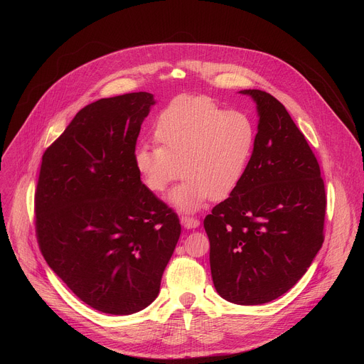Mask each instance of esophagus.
<instances>
[{"label": "esophagus", "mask_w": 364, "mask_h": 364, "mask_svg": "<svg viewBox=\"0 0 364 364\" xmlns=\"http://www.w3.org/2000/svg\"><path fill=\"white\" fill-rule=\"evenodd\" d=\"M181 225L187 229H194V228H198L200 225V220L196 219V218H191V216H181Z\"/></svg>", "instance_id": "1"}]
</instances>
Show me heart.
<instances>
[{"label":"heart","instance_id":"heart-1","mask_svg":"<svg viewBox=\"0 0 364 364\" xmlns=\"http://www.w3.org/2000/svg\"><path fill=\"white\" fill-rule=\"evenodd\" d=\"M157 146L135 149L134 166L146 190L164 194L180 174L171 201L194 212L209 198L225 200L243 180L250 163L256 127L240 111H228L205 96L180 95L157 115Z\"/></svg>","mask_w":364,"mask_h":364}]
</instances>
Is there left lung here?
I'll use <instances>...</instances> for the list:
<instances>
[{
    "label": "left lung",
    "instance_id": "left-lung-1",
    "mask_svg": "<svg viewBox=\"0 0 364 364\" xmlns=\"http://www.w3.org/2000/svg\"><path fill=\"white\" fill-rule=\"evenodd\" d=\"M259 114L242 183L204 218L219 295L239 305L277 299L306 272L324 242L327 196L304 134L272 95L246 89Z\"/></svg>",
    "mask_w": 364,
    "mask_h": 364
}]
</instances>
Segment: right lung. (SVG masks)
I'll return each mask as SVG.
<instances>
[{"label": "right lung", "instance_id": "obj_1", "mask_svg": "<svg viewBox=\"0 0 364 364\" xmlns=\"http://www.w3.org/2000/svg\"><path fill=\"white\" fill-rule=\"evenodd\" d=\"M154 97L99 99L43 154L34 193L41 255L92 308L129 316L160 292L181 233L177 213L146 190L134 154Z\"/></svg>", "mask_w": 364, "mask_h": 364}]
</instances>
